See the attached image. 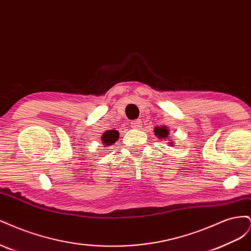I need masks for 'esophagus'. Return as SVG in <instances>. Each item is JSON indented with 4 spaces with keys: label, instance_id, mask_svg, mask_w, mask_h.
Segmentation results:
<instances>
[{
    "label": "esophagus",
    "instance_id": "obj_1",
    "mask_svg": "<svg viewBox=\"0 0 251 251\" xmlns=\"http://www.w3.org/2000/svg\"><path fill=\"white\" fill-rule=\"evenodd\" d=\"M141 126H142V123H141L140 119L133 120L132 123H131V126H132L133 128H139V127H141Z\"/></svg>",
    "mask_w": 251,
    "mask_h": 251
}]
</instances>
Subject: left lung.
Wrapping results in <instances>:
<instances>
[{
    "label": "left lung",
    "mask_w": 251,
    "mask_h": 251,
    "mask_svg": "<svg viewBox=\"0 0 251 251\" xmlns=\"http://www.w3.org/2000/svg\"><path fill=\"white\" fill-rule=\"evenodd\" d=\"M155 135H158L159 138H163L166 137L169 135V131L166 126H161V127H156L155 128Z\"/></svg>",
    "instance_id": "1"
}]
</instances>
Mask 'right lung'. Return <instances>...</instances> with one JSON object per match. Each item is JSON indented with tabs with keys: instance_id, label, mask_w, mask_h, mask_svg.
<instances>
[{
	"instance_id": "1",
	"label": "right lung",
	"mask_w": 251,
	"mask_h": 251,
	"mask_svg": "<svg viewBox=\"0 0 251 251\" xmlns=\"http://www.w3.org/2000/svg\"><path fill=\"white\" fill-rule=\"evenodd\" d=\"M102 142L105 144V146H109V144H113L115 142L118 138L119 135L118 132L115 130H111V131H107L103 135H102Z\"/></svg>"
}]
</instances>
